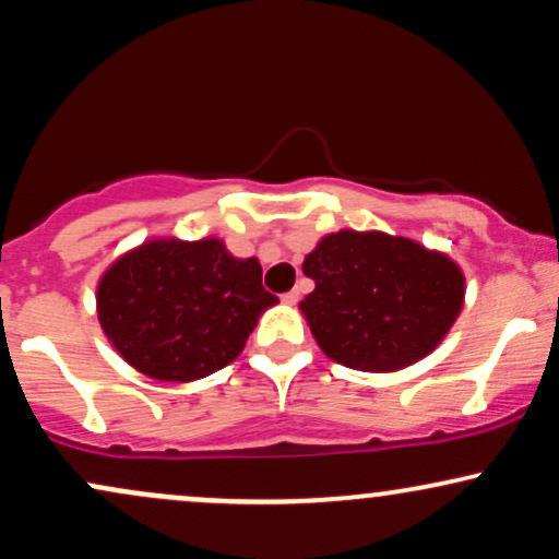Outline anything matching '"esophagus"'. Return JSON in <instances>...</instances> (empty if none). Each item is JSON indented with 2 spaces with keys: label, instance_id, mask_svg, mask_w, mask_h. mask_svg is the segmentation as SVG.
<instances>
[{
  "label": "esophagus",
  "instance_id": "esophagus-1",
  "mask_svg": "<svg viewBox=\"0 0 559 559\" xmlns=\"http://www.w3.org/2000/svg\"><path fill=\"white\" fill-rule=\"evenodd\" d=\"M281 299H284V305H297V301H299V288H292V292L284 294V297H281Z\"/></svg>",
  "mask_w": 559,
  "mask_h": 559
}]
</instances>
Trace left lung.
<instances>
[{"instance_id":"1","label":"left lung","mask_w":559,"mask_h":559,"mask_svg":"<svg viewBox=\"0 0 559 559\" xmlns=\"http://www.w3.org/2000/svg\"><path fill=\"white\" fill-rule=\"evenodd\" d=\"M316 281L299 310L333 362L394 373L444 342L465 301V275L444 252L383 230H338L301 262Z\"/></svg>"}]
</instances>
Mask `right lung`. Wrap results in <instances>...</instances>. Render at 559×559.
Segmentation results:
<instances>
[{"label": "right lung", "mask_w": 559, "mask_h": 559, "mask_svg": "<svg viewBox=\"0 0 559 559\" xmlns=\"http://www.w3.org/2000/svg\"><path fill=\"white\" fill-rule=\"evenodd\" d=\"M278 297L258 258L221 239H150L102 273L96 316L118 355L155 381L189 383L226 368Z\"/></svg>", "instance_id": "obj_1"}]
</instances>
